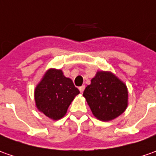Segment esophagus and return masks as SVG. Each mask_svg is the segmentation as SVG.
Instances as JSON below:
<instances>
[{"instance_id":"34e87169","label":"esophagus","mask_w":156,"mask_h":156,"mask_svg":"<svg viewBox=\"0 0 156 156\" xmlns=\"http://www.w3.org/2000/svg\"><path fill=\"white\" fill-rule=\"evenodd\" d=\"M78 89H79V91L81 92V93H83V90H84V89H85V86H84V85H82V86L79 87Z\"/></svg>"}]
</instances>
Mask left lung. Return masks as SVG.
Listing matches in <instances>:
<instances>
[{
	"label": "left lung",
	"instance_id": "8db88e82",
	"mask_svg": "<svg viewBox=\"0 0 156 156\" xmlns=\"http://www.w3.org/2000/svg\"><path fill=\"white\" fill-rule=\"evenodd\" d=\"M83 96L86 98L92 114L102 121L114 119L126 109V86L111 73L98 72Z\"/></svg>",
	"mask_w": 156,
	"mask_h": 156
}]
</instances>
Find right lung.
Here are the masks:
<instances>
[{
  "mask_svg": "<svg viewBox=\"0 0 156 156\" xmlns=\"http://www.w3.org/2000/svg\"><path fill=\"white\" fill-rule=\"evenodd\" d=\"M79 94L73 81L61 70L50 69L43 76L35 90L37 108L55 120L64 116L75 96Z\"/></svg>",
  "mask_w": 156,
  "mask_h": 156,
  "instance_id": "obj_1",
  "label": "right lung"
}]
</instances>
